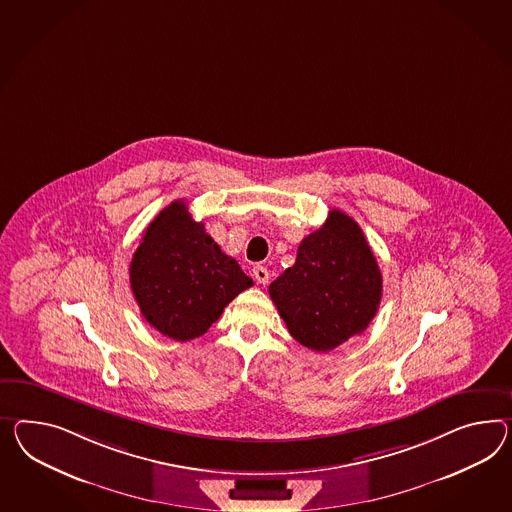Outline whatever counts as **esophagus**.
I'll list each match as a JSON object with an SVG mask.
<instances>
[{"instance_id":"1","label":"esophagus","mask_w":512,"mask_h":512,"mask_svg":"<svg viewBox=\"0 0 512 512\" xmlns=\"http://www.w3.org/2000/svg\"><path fill=\"white\" fill-rule=\"evenodd\" d=\"M252 275L256 278V282L258 284H269V271H267V267H263V265H256L254 269H252Z\"/></svg>"}]
</instances>
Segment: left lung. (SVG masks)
Instances as JSON below:
<instances>
[{
    "instance_id": "8db88e82",
    "label": "left lung",
    "mask_w": 512,
    "mask_h": 512,
    "mask_svg": "<svg viewBox=\"0 0 512 512\" xmlns=\"http://www.w3.org/2000/svg\"><path fill=\"white\" fill-rule=\"evenodd\" d=\"M289 334L327 353L362 334L379 310L382 275L362 228L343 211L304 237L295 265L269 286Z\"/></svg>"
}]
</instances>
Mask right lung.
Returning a JSON list of instances; mask_svg holds the SVG:
<instances>
[{
	"label": "right lung",
	"instance_id": "obj_1",
	"mask_svg": "<svg viewBox=\"0 0 512 512\" xmlns=\"http://www.w3.org/2000/svg\"><path fill=\"white\" fill-rule=\"evenodd\" d=\"M130 284L141 314L163 336L195 340L228 302L254 282L174 200L148 224L130 263Z\"/></svg>",
	"mask_w": 512,
	"mask_h": 512
}]
</instances>
